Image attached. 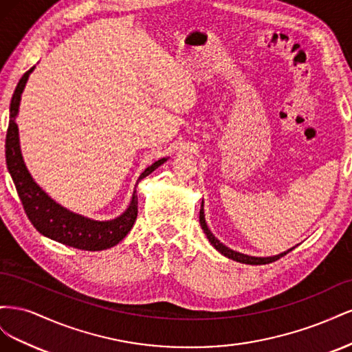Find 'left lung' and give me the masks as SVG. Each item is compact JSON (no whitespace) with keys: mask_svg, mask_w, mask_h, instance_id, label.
<instances>
[{"mask_svg":"<svg viewBox=\"0 0 352 352\" xmlns=\"http://www.w3.org/2000/svg\"><path fill=\"white\" fill-rule=\"evenodd\" d=\"M199 223H201V228L202 230H204V233L207 235L210 243L219 252H221L225 257L230 258V260H235V261H239V263H243V264H252V265H260V264H269V263H273L276 260H279L280 257H283V255H286L289 251H292L294 248L287 250L282 254H278V255H273V257H251V255H245V254H241V252H236L233 251L230 248H228L226 245H223L212 233L210 232L207 223H206V217H204V206L201 204V210H199Z\"/></svg>","mask_w":352,"mask_h":352,"instance_id":"obj_1","label":"left lung"}]
</instances>
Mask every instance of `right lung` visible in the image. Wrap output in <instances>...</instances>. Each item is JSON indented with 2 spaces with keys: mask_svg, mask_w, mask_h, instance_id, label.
Here are the masks:
<instances>
[{
  "mask_svg": "<svg viewBox=\"0 0 352 352\" xmlns=\"http://www.w3.org/2000/svg\"><path fill=\"white\" fill-rule=\"evenodd\" d=\"M35 66L29 69L22 79L19 80L16 91L13 94L12 102H10V122L6 136V163L10 175L13 177L17 194L22 201L26 216L29 217L34 228L52 241H57L69 247L85 250V251H102L114 247L119 243L127 233L131 232L133 223L138 216V195L136 189L131 199L129 207L126 208L123 214L113 220H92L76 214L48 197L42 190L25 166L22 153H20L19 144V129L16 124V116L19 113L20 98L26 87L29 74L34 72ZM167 158H162L158 162L148 166L138 182L153 173L157 167L162 166ZM136 182V185H138ZM136 188V186H135Z\"/></svg>",
  "mask_w": 352,
  "mask_h": 352,
  "instance_id": "obj_1",
  "label": "right lung"
}]
</instances>
